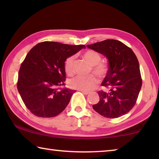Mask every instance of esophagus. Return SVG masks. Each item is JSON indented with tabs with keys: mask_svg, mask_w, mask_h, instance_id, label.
<instances>
[{
	"mask_svg": "<svg viewBox=\"0 0 159 159\" xmlns=\"http://www.w3.org/2000/svg\"><path fill=\"white\" fill-rule=\"evenodd\" d=\"M80 92H81L82 93L84 94V95H88V94L90 93L89 92H88V91H84V90H80Z\"/></svg>",
	"mask_w": 159,
	"mask_h": 159,
	"instance_id": "esophagus-1",
	"label": "esophagus"
}]
</instances>
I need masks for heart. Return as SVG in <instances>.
Returning <instances> with one entry per match:
<instances>
[{
	"mask_svg": "<svg viewBox=\"0 0 159 159\" xmlns=\"http://www.w3.org/2000/svg\"><path fill=\"white\" fill-rule=\"evenodd\" d=\"M83 58L92 66L93 73L99 78H104L108 72V66L102 62V57L98 52L94 50H87L83 53ZM74 56H71L66 60L64 62V69L69 76L74 73ZM98 83V79L94 75L89 76H78L69 81L70 87L80 90L90 91L95 89Z\"/></svg>",
	"mask_w": 159,
	"mask_h": 159,
	"instance_id": "1",
	"label": "heart"
}]
</instances>
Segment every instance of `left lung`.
Wrapping results in <instances>:
<instances>
[{"mask_svg":"<svg viewBox=\"0 0 159 159\" xmlns=\"http://www.w3.org/2000/svg\"><path fill=\"white\" fill-rule=\"evenodd\" d=\"M87 47L105 56L109 69L99 91V101L93 104L95 111L115 118L127 114L136 103L142 87V78L136 55L130 48L117 40L107 39Z\"/></svg>","mask_w":159,"mask_h":159,"instance_id":"left-lung-1","label":"left lung"}]
</instances>
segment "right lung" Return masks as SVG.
<instances>
[{
  "mask_svg": "<svg viewBox=\"0 0 159 159\" xmlns=\"http://www.w3.org/2000/svg\"><path fill=\"white\" fill-rule=\"evenodd\" d=\"M84 45H71L45 41L29 51L21 64L17 89L24 103L32 114L42 118L54 117L63 111L74 90L57 87L64 85V62Z\"/></svg>",
  "mask_w": 159,
  "mask_h": 159,
  "instance_id": "1",
  "label": "right lung"
}]
</instances>
